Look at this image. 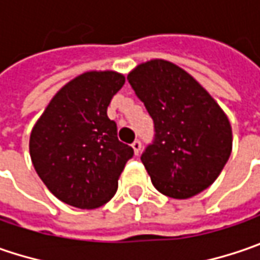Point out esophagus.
<instances>
[{
	"label": "esophagus",
	"mask_w": 260,
	"mask_h": 260,
	"mask_svg": "<svg viewBox=\"0 0 260 260\" xmlns=\"http://www.w3.org/2000/svg\"><path fill=\"white\" fill-rule=\"evenodd\" d=\"M141 147L142 145H141V141H140V140H135V141L132 142V148H134V152H135L137 155L141 152Z\"/></svg>",
	"instance_id": "esophagus-1"
}]
</instances>
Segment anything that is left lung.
I'll use <instances>...</instances> for the list:
<instances>
[{
    "mask_svg": "<svg viewBox=\"0 0 260 260\" xmlns=\"http://www.w3.org/2000/svg\"><path fill=\"white\" fill-rule=\"evenodd\" d=\"M128 81L154 120V141L141 161L163 195L187 199L215 182L232 154L229 118L185 70L151 59Z\"/></svg>",
    "mask_w": 260,
    "mask_h": 260,
    "instance_id": "left-lung-1",
    "label": "left lung"
}]
</instances>
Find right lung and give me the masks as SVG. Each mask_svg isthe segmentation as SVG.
I'll use <instances>...</instances> for the list:
<instances>
[{"label": "right lung", "mask_w": 260, "mask_h": 260, "mask_svg": "<svg viewBox=\"0 0 260 260\" xmlns=\"http://www.w3.org/2000/svg\"><path fill=\"white\" fill-rule=\"evenodd\" d=\"M123 84L125 77L115 71L81 74L53 96L31 129L28 148L36 173L71 207L93 209L109 202L134 155L108 118L109 103Z\"/></svg>", "instance_id": "obj_1"}]
</instances>
